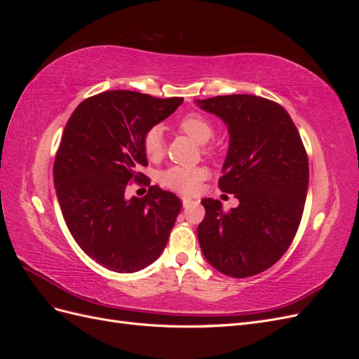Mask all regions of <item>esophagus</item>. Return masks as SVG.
I'll use <instances>...</instances> for the list:
<instances>
[{
    "instance_id": "1",
    "label": "esophagus",
    "mask_w": 359,
    "mask_h": 359,
    "mask_svg": "<svg viewBox=\"0 0 359 359\" xmlns=\"http://www.w3.org/2000/svg\"><path fill=\"white\" fill-rule=\"evenodd\" d=\"M191 203H194V201H193V199H190V198H182V205H184V208H189V206H190Z\"/></svg>"
}]
</instances>
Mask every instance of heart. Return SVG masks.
Listing matches in <instances>:
<instances>
[{
  "label": "heart",
  "mask_w": 359,
  "mask_h": 359,
  "mask_svg": "<svg viewBox=\"0 0 359 359\" xmlns=\"http://www.w3.org/2000/svg\"><path fill=\"white\" fill-rule=\"evenodd\" d=\"M178 126L184 133L202 145L208 142L214 135L212 124L201 114H189L182 116ZM142 147L148 158L157 160L161 157L163 148H165V136H163V128L160 126L148 128V132L144 135ZM205 177L206 170L202 168L172 166L160 173V182L173 191L191 194L198 190L201 181L205 180Z\"/></svg>",
  "instance_id": "obj_1"
}]
</instances>
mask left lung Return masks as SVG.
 Wrapping results in <instances>:
<instances>
[{
    "label": "left lung",
    "instance_id": "1",
    "mask_svg": "<svg viewBox=\"0 0 359 359\" xmlns=\"http://www.w3.org/2000/svg\"><path fill=\"white\" fill-rule=\"evenodd\" d=\"M229 132L222 191L235 194L236 208L202 199L198 226L205 259L233 278L273 266L295 238L309 189V158L292 118L276 102L250 94L196 100Z\"/></svg>",
    "mask_w": 359,
    "mask_h": 359
}]
</instances>
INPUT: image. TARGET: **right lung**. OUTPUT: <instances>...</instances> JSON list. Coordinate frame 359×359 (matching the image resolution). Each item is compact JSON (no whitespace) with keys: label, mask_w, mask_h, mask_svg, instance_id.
<instances>
[{"label":"right lung","mask_w":359,"mask_h":359,"mask_svg":"<svg viewBox=\"0 0 359 359\" xmlns=\"http://www.w3.org/2000/svg\"><path fill=\"white\" fill-rule=\"evenodd\" d=\"M182 97L156 99L104 91L76 107L64 128L53 184L64 220L78 245L115 273H136L165 250L181 211L175 194L157 186L127 198V184H149L142 147L148 128L177 111Z\"/></svg>","instance_id":"1"}]
</instances>
